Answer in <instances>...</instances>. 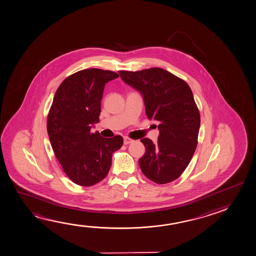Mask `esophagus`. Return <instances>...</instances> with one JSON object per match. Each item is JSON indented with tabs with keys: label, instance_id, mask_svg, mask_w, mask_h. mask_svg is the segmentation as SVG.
<instances>
[{
	"label": "esophagus",
	"instance_id": "34e87169",
	"mask_svg": "<svg viewBox=\"0 0 256 256\" xmlns=\"http://www.w3.org/2000/svg\"><path fill=\"white\" fill-rule=\"evenodd\" d=\"M133 142L132 139H130V138H124V144H130L131 142Z\"/></svg>",
	"mask_w": 256,
	"mask_h": 256
}]
</instances>
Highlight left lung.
Here are the masks:
<instances>
[{"label":"left lung","instance_id":"1","mask_svg":"<svg viewBox=\"0 0 256 256\" xmlns=\"http://www.w3.org/2000/svg\"><path fill=\"white\" fill-rule=\"evenodd\" d=\"M122 80L142 94L148 118L159 122L158 141L142 138L146 154L138 160L144 176L157 184L180 176L193 157L200 112L188 83L160 68L120 70Z\"/></svg>","mask_w":256,"mask_h":256}]
</instances>
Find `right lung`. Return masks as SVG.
I'll use <instances>...</instances> for the list:
<instances>
[{
    "instance_id": "obj_1",
    "label": "right lung",
    "mask_w": 256,
    "mask_h": 256,
    "mask_svg": "<svg viewBox=\"0 0 256 256\" xmlns=\"http://www.w3.org/2000/svg\"><path fill=\"white\" fill-rule=\"evenodd\" d=\"M117 73L86 68L68 76L55 92L47 117V132L55 156L70 180L90 186L107 176L112 155L123 144L122 136L102 138L91 132L99 122L104 86Z\"/></svg>"
}]
</instances>
